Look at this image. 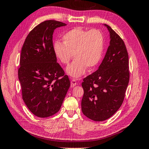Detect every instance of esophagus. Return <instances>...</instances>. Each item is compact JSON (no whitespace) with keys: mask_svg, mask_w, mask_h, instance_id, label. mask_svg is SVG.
<instances>
[{"mask_svg":"<svg viewBox=\"0 0 149 149\" xmlns=\"http://www.w3.org/2000/svg\"><path fill=\"white\" fill-rule=\"evenodd\" d=\"M76 85H77V81H76V80H74V79H72L71 80V87L73 88Z\"/></svg>","mask_w":149,"mask_h":149,"instance_id":"1","label":"esophagus"}]
</instances>
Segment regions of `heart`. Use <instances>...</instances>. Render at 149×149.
Returning <instances> with one entry per match:
<instances>
[{"mask_svg":"<svg viewBox=\"0 0 149 149\" xmlns=\"http://www.w3.org/2000/svg\"><path fill=\"white\" fill-rule=\"evenodd\" d=\"M62 40L63 44L58 41L54 44V54L64 65L69 63L74 54V61L66 68V72L71 77H81L87 68L93 70L100 62L104 52V38L100 30L88 31L74 28L64 34Z\"/></svg>","mask_w":149,"mask_h":149,"instance_id":"b5f03b06","label":"heart"}]
</instances>
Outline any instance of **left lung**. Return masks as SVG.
Masks as SVG:
<instances>
[{
    "instance_id": "left-lung-1",
    "label": "left lung",
    "mask_w": 149,
    "mask_h": 149,
    "mask_svg": "<svg viewBox=\"0 0 149 149\" xmlns=\"http://www.w3.org/2000/svg\"><path fill=\"white\" fill-rule=\"evenodd\" d=\"M110 45L97 70L84 79L81 110L94 121L111 117L120 108L130 80L128 54L123 40L110 26Z\"/></svg>"
}]
</instances>
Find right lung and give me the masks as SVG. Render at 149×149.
Listing matches in <instances>:
<instances>
[{
    "label": "right lung",
    "mask_w": 149,
    "mask_h": 149,
    "mask_svg": "<svg viewBox=\"0 0 149 149\" xmlns=\"http://www.w3.org/2000/svg\"><path fill=\"white\" fill-rule=\"evenodd\" d=\"M66 24L41 23L29 33L22 49L18 69L22 98L36 116L48 117L61 109L70 81L57 62L53 45L55 30Z\"/></svg>",
    "instance_id": "add662e5"
}]
</instances>
